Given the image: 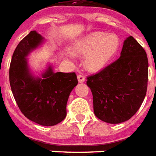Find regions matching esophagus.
Listing matches in <instances>:
<instances>
[{"label": "esophagus", "instance_id": "1", "mask_svg": "<svg viewBox=\"0 0 156 156\" xmlns=\"http://www.w3.org/2000/svg\"><path fill=\"white\" fill-rule=\"evenodd\" d=\"M77 79H78V81H79L80 83H82V82H84V81L86 80V78H85V76H84L83 75H78Z\"/></svg>", "mask_w": 156, "mask_h": 156}]
</instances>
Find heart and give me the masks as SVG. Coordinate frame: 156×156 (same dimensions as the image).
I'll use <instances>...</instances> for the list:
<instances>
[{
  "mask_svg": "<svg viewBox=\"0 0 156 156\" xmlns=\"http://www.w3.org/2000/svg\"><path fill=\"white\" fill-rule=\"evenodd\" d=\"M119 46V37L114 34L94 32L76 43L72 52L76 55L86 56L87 69L97 72L108 65L118 51Z\"/></svg>",
  "mask_w": 156,
  "mask_h": 156,
  "instance_id": "1",
  "label": "heart"
}]
</instances>
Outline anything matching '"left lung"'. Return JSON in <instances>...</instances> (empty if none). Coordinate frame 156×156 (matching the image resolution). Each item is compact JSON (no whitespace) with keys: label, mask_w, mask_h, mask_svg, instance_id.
Wrapping results in <instances>:
<instances>
[{"label":"left lung","mask_w":156,"mask_h":156,"mask_svg":"<svg viewBox=\"0 0 156 156\" xmlns=\"http://www.w3.org/2000/svg\"><path fill=\"white\" fill-rule=\"evenodd\" d=\"M148 58L132 36L123 42L121 55L100 72L87 77L95 115L103 122L120 123L133 117L145 98Z\"/></svg>","instance_id":"1"}]
</instances>
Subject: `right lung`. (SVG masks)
I'll list each match as a JSON object with an SVG mask.
<instances>
[{"label":"right lung","mask_w":156,"mask_h":156,"mask_svg":"<svg viewBox=\"0 0 156 156\" xmlns=\"http://www.w3.org/2000/svg\"><path fill=\"white\" fill-rule=\"evenodd\" d=\"M44 37L31 31L13 53L9 80L13 97L26 118L43 126H54L66 117V104L78 84L75 72L55 73L48 66L41 77L32 75L27 56L43 43Z\"/></svg>","instance_id":"add662e5"}]
</instances>
